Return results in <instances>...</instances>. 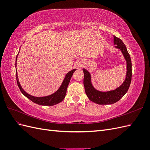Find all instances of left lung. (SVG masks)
Returning <instances> with one entry per match:
<instances>
[{"label": "left lung", "instance_id": "8db88e82", "mask_svg": "<svg viewBox=\"0 0 150 150\" xmlns=\"http://www.w3.org/2000/svg\"><path fill=\"white\" fill-rule=\"evenodd\" d=\"M113 38H114V44L116 46L115 47L120 50L126 61V78L122 84L114 90L101 91L96 89L93 86L91 75L90 72L84 68L83 69L84 72V86L86 94L90 101L98 104H112L118 101L128 91L131 84L132 65H131L130 56L123 42L115 35Z\"/></svg>", "mask_w": 150, "mask_h": 150}]
</instances>
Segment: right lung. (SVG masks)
<instances>
[{"instance_id":"right-lung-1","label":"right lung","mask_w":150,"mask_h":150,"mask_svg":"<svg viewBox=\"0 0 150 150\" xmlns=\"http://www.w3.org/2000/svg\"><path fill=\"white\" fill-rule=\"evenodd\" d=\"M19 53H18V54H19ZM17 56H16V67L17 66ZM16 79H17V83L18 86H19L21 93L23 94L26 98L29 99L30 100L33 102L38 104H39V105L53 106V105H55V104L61 103L63 99H64L66 94L67 86L69 84L70 80L72 74H73L74 72L76 70V69H74L67 72V73L66 74L65 78L64 80H63L59 88L55 93H54L51 95H49V96H43V97L34 96L28 94V93H26L23 89V88H22V86L19 83V79H18L17 69H16Z\"/></svg>"}]
</instances>
